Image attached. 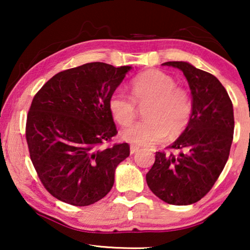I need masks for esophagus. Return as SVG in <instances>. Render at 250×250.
<instances>
[{
    "mask_svg": "<svg viewBox=\"0 0 250 250\" xmlns=\"http://www.w3.org/2000/svg\"><path fill=\"white\" fill-rule=\"evenodd\" d=\"M139 150V146H129V152H131V155H133V153H135L136 151Z\"/></svg>",
    "mask_w": 250,
    "mask_h": 250,
    "instance_id": "34e87169",
    "label": "esophagus"
}]
</instances>
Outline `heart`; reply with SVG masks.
I'll use <instances>...</instances> for the list:
<instances>
[{"label": "heart", "mask_w": 250, "mask_h": 250, "mask_svg": "<svg viewBox=\"0 0 250 250\" xmlns=\"http://www.w3.org/2000/svg\"><path fill=\"white\" fill-rule=\"evenodd\" d=\"M129 97L121 88L109 97L108 108L118 124L128 125L136 116V104L145 105V119L129 125L122 132L123 139L138 146H151L179 136L189 125L193 104L188 90L176 86L170 75L148 70L132 81Z\"/></svg>", "instance_id": "obj_1"}]
</instances>
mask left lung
I'll use <instances>...</instances> for the list:
<instances>
[{"label":"left lung","instance_id":"left-lung-1","mask_svg":"<svg viewBox=\"0 0 250 250\" xmlns=\"http://www.w3.org/2000/svg\"><path fill=\"white\" fill-rule=\"evenodd\" d=\"M163 66L182 70L192 95L189 125L169 148L179 153L156 152L146 179L150 190L169 205L199 201L209 192L228 162L233 140V105L227 90L214 75L186 61Z\"/></svg>","mask_w":250,"mask_h":250}]
</instances>
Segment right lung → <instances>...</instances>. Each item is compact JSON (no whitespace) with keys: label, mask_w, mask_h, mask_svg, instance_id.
<instances>
[{"label":"right lung","mask_w":250,"mask_h":250,"mask_svg":"<svg viewBox=\"0 0 250 250\" xmlns=\"http://www.w3.org/2000/svg\"><path fill=\"white\" fill-rule=\"evenodd\" d=\"M131 69L85 63L54 75L34 97L26 124L30 159L44 188L60 201L88 206L114 186L129 146L101 145L117 134L108 101Z\"/></svg>","instance_id":"right-lung-1"}]
</instances>
